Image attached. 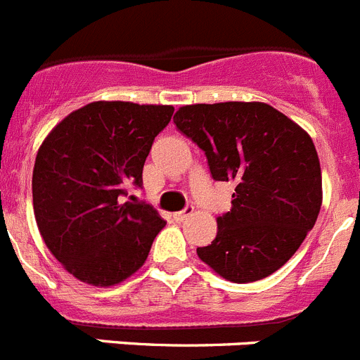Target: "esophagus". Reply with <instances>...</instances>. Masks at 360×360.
Returning <instances> with one entry per match:
<instances>
[{
    "label": "esophagus",
    "mask_w": 360,
    "mask_h": 360,
    "mask_svg": "<svg viewBox=\"0 0 360 360\" xmlns=\"http://www.w3.org/2000/svg\"><path fill=\"white\" fill-rule=\"evenodd\" d=\"M193 212H194L193 207H187V209L180 210V212H174V214H173V219H174V221H178V223H180V221L187 219V217H189L191 214H193Z\"/></svg>",
    "instance_id": "34e87169"
}]
</instances>
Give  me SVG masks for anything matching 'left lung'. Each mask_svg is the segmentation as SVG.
<instances>
[{"label": "left lung", "instance_id": "1", "mask_svg": "<svg viewBox=\"0 0 360 360\" xmlns=\"http://www.w3.org/2000/svg\"><path fill=\"white\" fill-rule=\"evenodd\" d=\"M210 173L236 182L232 209L198 257L221 278L250 283L288 262L318 219L321 166L311 135L262 101L186 105L173 117Z\"/></svg>", "mask_w": 360, "mask_h": 360}]
</instances>
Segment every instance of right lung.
<instances>
[{
  "mask_svg": "<svg viewBox=\"0 0 360 360\" xmlns=\"http://www.w3.org/2000/svg\"><path fill=\"white\" fill-rule=\"evenodd\" d=\"M171 105L92 101L46 135L35 157L32 194L44 245L65 271L110 288L139 271L166 226L146 203L124 202L143 184V167Z\"/></svg>",
  "mask_w": 360,
  "mask_h": 360,
  "instance_id": "1",
  "label": "right lung"
}]
</instances>
